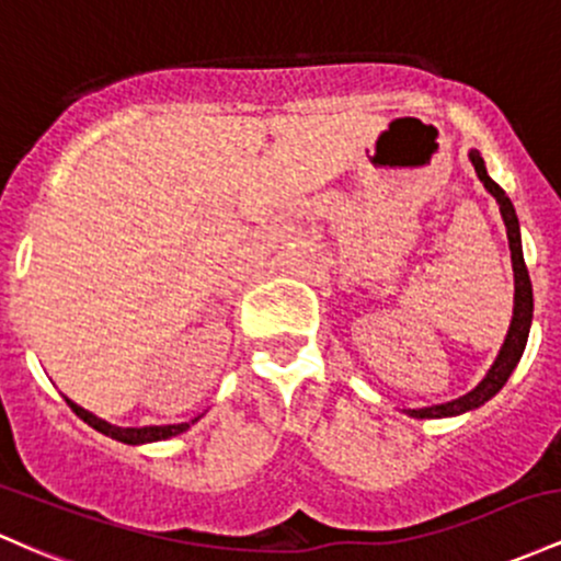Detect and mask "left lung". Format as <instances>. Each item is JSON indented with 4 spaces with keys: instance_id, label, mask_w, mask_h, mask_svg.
Returning <instances> with one entry per match:
<instances>
[{
    "instance_id": "1",
    "label": "left lung",
    "mask_w": 561,
    "mask_h": 561,
    "mask_svg": "<svg viewBox=\"0 0 561 561\" xmlns=\"http://www.w3.org/2000/svg\"><path fill=\"white\" fill-rule=\"evenodd\" d=\"M469 161L474 167L477 178L484 185V191L495 198L499 204L503 225H506V238H508V251H512V270H514V310H512V323H508L506 339H503L499 357H495L493 365L488 368L484 379L477 383L474 389L461 398L450 400V402H439V405H430V408H402V413H408L411 419H453L461 416V413L477 411L482 408L484 402L493 400L495 394L501 392L503 383L508 381L512 370L517 368L522 352H525L527 336H530V325H533V283H530V273H527L525 264V254H522V236H519V219L517 211H514V204L508 201L503 187L488 174L484 169V161L480 156V150H469Z\"/></svg>"
}]
</instances>
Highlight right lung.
<instances>
[{
    "mask_svg": "<svg viewBox=\"0 0 561 561\" xmlns=\"http://www.w3.org/2000/svg\"><path fill=\"white\" fill-rule=\"evenodd\" d=\"M66 402L71 405V411L77 413L79 419H84L87 424L92 426V430H98L100 434H105V437L118 439V443H127V445H145V443H159V439L178 437V434L187 432L201 419L198 416L193 421H185V424H167V426H116V424H108L105 419L94 416V413H90V411H84V408L77 405L73 400L66 398Z\"/></svg>",
    "mask_w": 561,
    "mask_h": 561,
    "instance_id": "right-lung-1",
    "label": "right lung"
}]
</instances>
